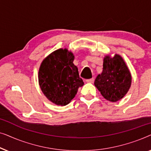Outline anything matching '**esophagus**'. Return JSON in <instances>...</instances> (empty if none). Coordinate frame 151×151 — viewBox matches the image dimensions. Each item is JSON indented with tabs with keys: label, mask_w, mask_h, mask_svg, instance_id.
<instances>
[{
	"label": "esophagus",
	"mask_w": 151,
	"mask_h": 151,
	"mask_svg": "<svg viewBox=\"0 0 151 151\" xmlns=\"http://www.w3.org/2000/svg\"><path fill=\"white\" fill-rule=\"evenodd\" d=\"M86 82H87V83H93V82H94V79H93V78H91V79H87V80H86Z\"/></svg>",
	"instance_id": "obj_1"
}]
</instances>
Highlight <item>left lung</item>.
<instances>
[{
  "label": "left lung",
  "instance_id": "8db88e82",
  "mask_svg": "<svg viewBox=\"0 0 151 151\" xmlns=\"http://www.w3.org/2000/svg\"><path fill=\"white\" fill-rule=\"evenodd\" d=\"M131 72L119 54L107 55L103 60V70L94 84L106 100L112 102L123 98L131 86Z\"/></svg>",
  "mask_w": 151,
  "mask_h": 151
}]
</instances>
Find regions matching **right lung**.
Returning <instances> with one entry per match:
<instances>
[{"instance_id": "right-lung-1", "label": "right lung", "mask_w": 151, "mask_h": 151, "mask_svg": "<svg viewBox=\"0 0 151 151\" xmlns=\"http://www.w3.org/2000/svg\"><path fill=\"white\" fill-rule=\"evenodd\" d=\"M73 53L59 49L43 60L38 71V82L43 94L58 106L69 104L84 85L78 69L74 65Z\"/></svg>"}]
</instances>
